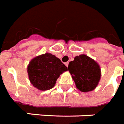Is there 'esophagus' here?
<instances>
[{
  "label": "esophagus",
  "mask_w": 124,
  "mask_h": 124,
  "mask_svg": "<svg viewBox=\"0 0 124 124\" xmlns=\"http://www.w3.org/2000/svg\"><path fill=\"white\" fill-rule=\"evenodd\" d=\"M65 65H66V67H68V65H69V62H66V63H65Z\"/></svg>",
  "instance_id": "esophagus-1"
}]
</instances>
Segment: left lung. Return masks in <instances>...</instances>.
I'll return each mask as SVG.
<instances>
[{"mask_svg":"<svg viewBox=\"0 0 124 124\" xmlns=\"http://www.w3.org/2000/svg\"><path fill=\"white\" fill-rule=\"evenodd\" d=\"M68 70L76 87L81 92L93 90L100 81L101 69L99 65L85 55H81L69 62Z\"/></svg>","mask_w":124,"mask_h":124,"instance_id":"obj_1","label":"left lung"}]
</instances>
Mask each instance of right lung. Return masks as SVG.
Wrapping results in <instances>:
<instances>
[{
  "mask_svg": "<svg viewBox=\"0 0 124 124\" xmlns=\"http://www.w3.org/2000/svg\"><path fill=\"white\" fill-rule=\"evenodd\" d=\"M67 67L55 55L46 53L32 59L27 67L31 83L39 90L53 88L56 81Z\"/></svg>",
  "mask_w": 124,
  "mask_h": 124,
  "instance_id": "1",
  "label": "right lung"
}]
</instances>
